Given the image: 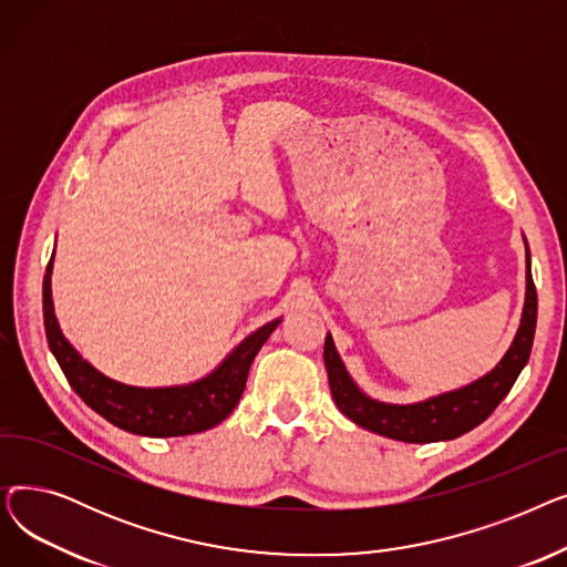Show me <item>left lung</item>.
Instances as JSON below:
<instances>
[{
    "instance_id": "obj_1",
    "label": "left lung",
    "mask_w": 567,
    "mask_h": 567,
    "mask_svg": "<svg viewBox=\"0 0 567 567\" xmlns=\"http://www.w3.org/2000/svg\"><path fill=\"white\" fill-rule=\"evenodd\" d=\"M526 246V293L519 329L503 353V359L483 377L460 385V389L445 391L419 402L395 404L370 398L342 363L333 336H326L323 342V363L329 370L331 393L338 409L349 421L361 425L374 434L389 436L406 443H432V441H451L468 430L478 427L487 421L501 400L511 393L513 383L528 363L535 321H538V293H535L530 278V252Z\"/></svg>"
}]
</instances>
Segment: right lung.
<instances>
[{"mask_svg": "<svg viewBox=\"0 0 567 567\" xmlns=\"http://www.w3.org/2000/svg\"><path fill=\"white\" fill-rule=\"evenodd\" d=\"M52 259L43 278V319L50 351L84 404L131 434L154 439L188 436L223 423L244 395L257 351L282 321L278 317L264 323L238 342L212 372L195 381L158 389L128 385L96 370L62 333L52 303Z\"/></svg>", "mask_w": 567, "mask_h": 567, "instance_id": "right-lung-1", "label": "right lung"}]
</instances>
